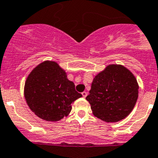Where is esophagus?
Wrapping results in <instances>:
<instances>
[{
	"label": "esophagus",
	"mask_w": 158,
	"mask_h": 158,
	"mask_svg": "<svg viewBox=\"0 0 158 158\" xmlns=\"http://www.w3.org/2000/svg\"><path fill=\"white\" fill-rule=\"evenodd\" d=\"M82 96H83L84 98L86 97V96H87V93H86V92H82Z\"/></svg>",
	"instance_id": "1"
}]
</instances>
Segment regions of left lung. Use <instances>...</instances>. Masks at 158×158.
Returning a JSON list of instances; mask_svg holds the SVG:
<instances>
[{
    "mask_svg": "<svg viewBox=\"0 0 158 158\" xmlns=\"http://www.w3.org/2000/svg\"><path fill=\"white\" fill-rule=\"evenodd\" d=\"M138 84L123 65H110L95 76L86 96L95 116L117 122L130 114L138 98Z\"/></svg>",
    "mask_w": 158,
    "mask_h": 158,
    "instance_id": "1",
    "label": "left lung"
}]
</instances>
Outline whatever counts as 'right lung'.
I'll use <instances>...</instances> for the list:
<instances>
[{
  "label": "right lung",
  "instance_id": "1",
  "mask_svg": "<svg viewBox=\"0 0 158 158\" xmlns=\"http://www.w3.org/2000/svg\"><path fill=\"white\" fill-rule=\"evenodd\" d=\"M24 97L38 117L58 121L68 116L72 103L82 94L76 91L75 84L56 62L47 61L34 69L27 78Z\"/></svg>",
  "mask_w": 158,
  "mask_h": 158
}]
</instances>
